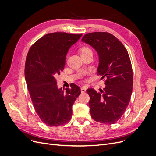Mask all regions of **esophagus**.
<instances>
[{
    "label": "esophagus",
    "instance_id": "obj_1",
    "mask_svg": "<svg viewBox=\"0 0 156 156\" xmlns=\"http://www.w3.org/2000/svg\"><path fill=\"white\" fill-rule=\"evenodd\" d=\"M86 90H87V88L84 87H83L81 88V92L82 93H84L86 92Z\"/></svg>",
    "mask_w": 156,
    "mask_h": 156
}]
</instances>
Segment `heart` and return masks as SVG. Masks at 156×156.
Returning a JSON list of instances; mask_svg holds the SVG:
<instances>
[{"label":"heart","mask_w":156,"mask_h":156,"mask_svg":"<svg viewBox=\"0 0 156 156\" xmlns=\"http://www.w3.org/2000/svg\"><path fill=\"white\" fill-rule=\"evenodd\" d=\"M79 51H80V53H81V55L88 53H92V50L90 49L88 47H87V46L81 47V48L79 49Z\"/></svg>","instance_id":"1"}]
</instances>
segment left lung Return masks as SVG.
I'll list each match as a JSON object with an SVG mask.
<instances>
[{
    "instance_id": "left-lung-1",
    "label": "left lung",
    "mask_w": 156,
    "mask_h": 156,
    "mask_svg": "<svg viewBox=\"0 0 156 156\" xmlns=\"http://www.w3.org/2000/svg\"><path fill=\"white\" fill-rule=\"evenodd\" d=\"M82 41L98 52V75L105 79V87L98 92L88 88L90 112L92 119L102 124H112L124 115L133 90V70L127 49L111 33L94 32L86 34Z\"/></svg>"
}]
</instances>
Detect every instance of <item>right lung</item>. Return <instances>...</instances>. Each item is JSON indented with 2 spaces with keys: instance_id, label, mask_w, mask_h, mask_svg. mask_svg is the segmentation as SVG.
Instances as JSON below:
<instances>
[{
  "instance_id": "1",
  "label": "right lung",
  "mask_w": 156,
  "mask_h": 156,
  "mask_svg": "<svg viewBox=\"0 0 156 156\" xmlns=\"http://www.w3.org/2000/svg\"><path fill=\"white\" fill-rule=\"evenodd\" d=\"M83 34L53 32L40 37L28 52L25 77L33 106L48 126L65 124L72 118V105L81 94L75 84L64 91L58 89L55 77L65 66L66 56Z\"/></svg>"
}]
</instances>
